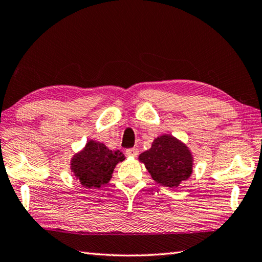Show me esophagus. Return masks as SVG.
<instances>
[{"label":"esophagus","mask_w":262,"mask_h":262,"mask_svg":"<svg viewBox=\"0 0 262 262\" xmlns=\"http://www.w3.org/2000/svg\"><path fill=\"white\" fill-rule=\"evenodd\" d=\"M126 155L129 157H137L138 156V150L136 147H130L126 150Z\"/></svg>","instance_id":"esophagus-1"}]
</instances>
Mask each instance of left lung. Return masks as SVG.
<instances>
[{
    "instance_id": "8db88e82",
    "label": "left lung",
    "mask_w": 262,
    "mask_h": 262,
    "mask_svg": "<svg viewBox=\"0 0 262 262\" xmlns=\"http://www.w3.org/2000/svg\"><path fill=\"white\" fill-rule=\"evenodd\" d=\"M140 161L157 183L167 187H177L192 173L191 152L170 135L156 138L150 150L140 156Z\"/></svg>"
}]
</instances>
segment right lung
<instances>
[{
	"instance_id": "add662e5",
	"label": "right lung",
	"mask_w": 262,
	"mask_h": 262,
	"mask_svg": "<svg viewBox=\"0 0 262 262\" xmlns=\"http://www.w3.org/2000/svg\"><path fill=\"white\" fill-rule=\"evenodd\" d=\"M122 160L125 157L119 150L111 151L102 143L90 141L84 151L75 156L71 168L84 187L99 188L109 183L116 165Z\"/></svg>"
}]
</instances>
